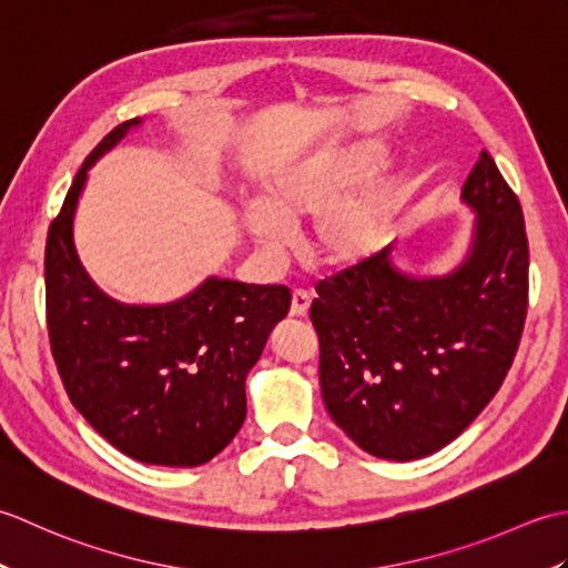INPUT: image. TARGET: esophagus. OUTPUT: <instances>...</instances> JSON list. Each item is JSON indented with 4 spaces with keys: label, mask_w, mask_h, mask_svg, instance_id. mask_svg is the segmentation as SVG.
Listing matches in <instances>:
<instances>
[{
    "label": "esophagus",
    "mask_w": 568,
    "mask_h": 568,
    "mask_svg": "<svg viewBox=\"0 0 568 568\" xmlns=\"http://www.w3.org/2000/svg\"><path fill=\"white\" fill-rule=\"evenodd\" d=\"M310 295L305 291H295L293 293V303H291V315L293 317H305L310 312Z\"/></svg>",
    "instance_id": "1"
}]
</instances>
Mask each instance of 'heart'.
I'll return each instance as SVG.
<instances>
[{"label": "heart", "instance_id": "obj_1", "mask_svg": "<svg viewBox=\"0 0 568 568\" xmlns=\"http://www.w3.org/2000/svg\"><path fill=\"white\" fill-rule=\"evenodd\" d=\"M381 161L378 143L358 141L291 163L268 180L261 202L246 212L248 234L277 253L291 244L295 226L315 220L310 253L317 263L342 268L373 256L388 241L395 195L385 180L357 185L378 171Z\"/></svg>", "mask_w": 568, "mask_h": 568}]
</instances>
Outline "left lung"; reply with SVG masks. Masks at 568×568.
Returning a JSON list of instances; mask_svg holds the SVG:
<instances>
[{"label": "left lung", "mask_w": 568, "mask_h": 568, "mask_svg": "<svg viewBox=\"0 0 568 568\" xmlns=\"http://www.w3.org/2000/svg\"><path fill=\"white\" fill-rule=\"evenodd\" d=\"M462 200L476 212L466 261L415 277L393 244L317 285L327 413L361 449L413 462L454 442L498 393L520 346L529 293L523 207L480 151Z\"/></svg>", "instance_id": "left-lung-1"}]
</instances>
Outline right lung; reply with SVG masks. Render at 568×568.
<instances>
[{
	"label": "right lung",
	"instance_id": "obj_1",
	"mask_svg": "<svg viewBox=\"0 0 568 568\" xmlns=\"http://www.w3.org/2000/svg\"><path fill=\"white\" fill-rule=\"evenodd\" d=\"M141 119L106 134L84 159L45 239L48 339L70 403L141 464L200 466L246 419V376L291 310L285 285L207 277L168 305H122L82 268L72 216L88 171Z\"/></svg>",
	"mask_w": 568,
	"mask_h": 568
}]
</instances>
